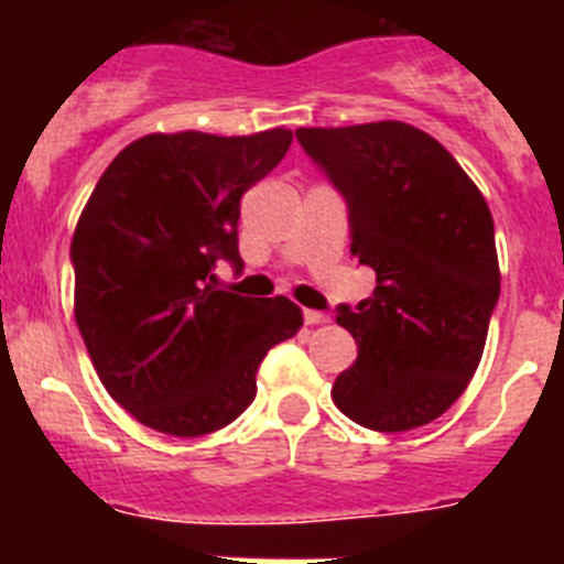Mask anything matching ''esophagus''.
Returning <instances> with one entry per match:
<instances>
[{
  "label": "esophagus",
  "mask_w": 564,
  "mask_h": 564,
  "mask_svg": "<svg viewBox=\"0 0 564 564\" xmlns=\"http://www.w3.org/2000/svg\"><path fill=\"white\" fill-rule=\"evenodd\" d=\"M327 322H330V316H327V313H322V311H305V325L316 327V325H327Z\"/></svg>",
  "instance_id": "34e87169"
}]
</instances>
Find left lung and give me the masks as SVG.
<instances>
[{
	"instance_id": "8db88e82",
	"label": "left lung",
	"mask_w": 564,
	"mask_h": 564,
	"mask_svg": "<svg viewBox=\"0 0 564 564\" xmlns=\"http://www.w3.org/2000/svg\"><path fill=\"white\" fill-rule=\"evenodd\" d=\"M350 214V253L376 291L338 307L358 358L333 401L376 432L432 423L463 395L500 299L495 220L460 163L401 121L296 129Z\"/></svg>"
}]
</instances>
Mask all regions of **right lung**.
Masks as SVG:
<instances>
[{
	"mask_svg": "<svg viewBox=\"0 0 564 564\" xmlns=\"http://www.w3.org/2000/svg\"><path fill=\"white\" fill-rule=\"evenodd\" d=\"M293 141L291 129L223 138L154 132L129 143L78 217L76 325L109 395L174 437L217 432L248 410L273 344L296 336L291 299L214 288L242 265L239 200Z\"/></svg>",
	"mask_w": 564,
	"mask_h": 564,
	"instance_id": "obj_1",
	"label": "right lung"
}]
</instances>
